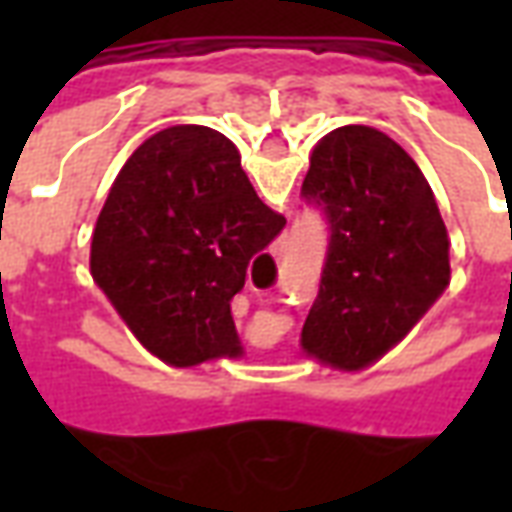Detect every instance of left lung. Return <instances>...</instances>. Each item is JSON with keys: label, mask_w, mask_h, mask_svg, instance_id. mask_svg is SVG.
Returning <instances> with one entry per match:
<instances>
[{"label": "left lung", "mask_w": 512, "mask_h": 512, "mask_svg": "<svg viewBox=\"0 0 512 512\" xmlns=\"http://www.w3.org/2000/svg\"><path fill=\"white\" fill-rule=\"evenodd\" d=\"M301 191L332 230L301 351L334 370H365L450 285L447 227L417 161L373 126L323 136Z\"/></svg>", "instance_id": "8db88e82"}]
</instances>
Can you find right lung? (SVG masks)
I'll list each match as a JSON object with an SVG mask.
<instances>
[{"mask_svg": "<svg viewBox=\"0 0 512 512\" xmlns=\"http://www.w3.org/2000/svg\"><path fill=\"white\" fill-rule=\"evenodd\" d=\"M285 216L257 197L238 147L208 126L147 136L117 172L93 230L90 274L169 367L235 359L230 301Z\"/></svg>", "mask_w": 512, "mask_h": 512, "instance_id": "right-lung-1", "label": "right lung"}]
</instances>
